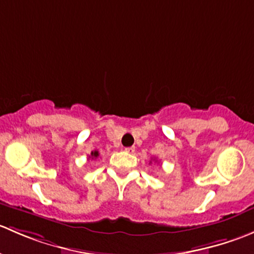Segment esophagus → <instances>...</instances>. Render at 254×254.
<instances>
[{"label": "esophagus", "instance_id": "1", "mask_svg": "<svg viewBox=\"0 0 254 254\" xmlns=\"http://www.w3.org/2000/svg\"><path fill=\"white\" fill-rule=\"evenodd\" d=\"M125 152H127V153H134L135 152V147H134V146H130V147H125Z\"/></svg>", "mask_w": 254, "mask_h": 254}]
</instances>
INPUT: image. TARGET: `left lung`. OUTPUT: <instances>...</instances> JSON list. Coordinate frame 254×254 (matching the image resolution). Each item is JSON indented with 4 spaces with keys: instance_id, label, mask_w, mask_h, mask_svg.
I'll return each instance as SVG.
<instances>
[{
    "instance_id": "1",
    "label": "left lung",
    "mask_w": 254,
    "mask_h": 254,
    "mask_svg": "<svg viewBox=\"0 0 254 254\" xmlns=\"http://www.w3.org/2000/svg\"><path fill=\"white\" fill-rule=\"evenodd\" d=\"M155 162H156V160H155Z\"/></svg>"
}]
</instances>
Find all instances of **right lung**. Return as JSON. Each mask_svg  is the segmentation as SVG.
<instances>
[{"mask_svg": "<svg viewBox=\"0 0 254 254\" xmlns=\"http://www.w3.org/2000/svg\"><path fill=\"white\" fill-rule=\"evenodd\" d=\"M99 156V152L98 151H92L91 152V156H89V158H92V160H93V158H97Z\"/></svg>", "mask_w": 254, "mask_h": 254, "instance_id": "obj_1", "label": "right lung"}]
</instances>
